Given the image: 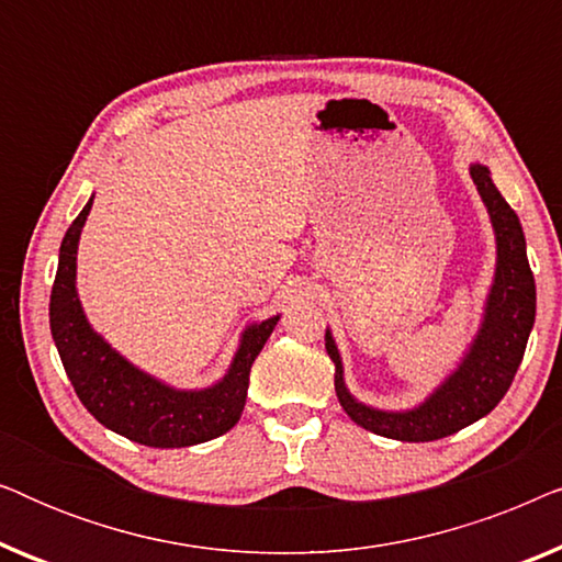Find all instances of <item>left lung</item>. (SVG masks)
I'll list each match as a JSON object with an SVG mask.
<instances>
[{"label": "left lung", "instance_id": "left-lung-1", "mask_svg": "<svg viewBox=\"0 0 562 562\" xmlns=\"http://www.w3.org/2000/svg\"><path fill=\"white\" fill-rule=\"evenodd\" d=\"M471 179L486 204L496 235V273L483 306V319L471 348L456 371L414 409L386 412L358 402L345 386L342 358L325 333L327 356L335 363V391L348 417L368 432L402 442H429L456 435L494 409L509 391L535 325V276L517 212L491 181L486 166L473 164Z\"/></svg>", "mask_w": 562, "mask_h": 562}]
</instances>
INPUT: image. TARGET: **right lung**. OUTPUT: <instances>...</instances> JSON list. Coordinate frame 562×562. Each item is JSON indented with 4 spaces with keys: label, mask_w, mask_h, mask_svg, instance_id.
Masks as SVG:
<instances>
[{
    "label": "right lung",
    "mask_w": 562,
    "mask_h": 562,
    "mask_svg": "<svg viewBox=\"0 0 562 562\" xmlns=\"http://www.w3.org/2000/svg\"><path fill=\"white\" fill-rule=\"evenodd\" d=\"M91 202L66 229L50 291V333L76 396L106 429L148 448H189L229 432L248 398L250 366L281 314L245 327L227 373L206 389H173L120 356L89 325L76 291V250Z\"/></svg>",
    "instance_id": "obj_1"
}]
</instances>
